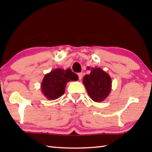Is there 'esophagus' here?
I'll return each mask as SVG.
<instances>
[{"label": "esophagus", "instance_id": "1", "mask_svg": "<svg viewBox=\"0 0 152 152\" xmlns=\"http://www.w3.org/2000/svg\"><path fill=\"white\" fill-rule=\"evenodd\" d=\"M78 75L79 80H82V73H78Z\"/></svg>", "mask_w": 152, "mask_h": 152}]
</instances>
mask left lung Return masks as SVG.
Here are the masks:
<instances>
[{"label":"left lung","mask_w":152,"mask_h":152,"mask_svg":"<svg viewBox=\"0 0 152 152\" xmlns=\"http://www.w3.org/2000/svg\"><path fill=\"white\" fill-rule=\"evenodd\" d=\"M88 69L90 70L89 67ZM82 83L94 102L103 101L111 91V78L101 68H92L91 73L83 78Z\"/></svg>","instance_id":"1"}]
</instances>
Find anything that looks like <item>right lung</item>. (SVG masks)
<instances>
[{
	"label": "right lung",
	"mask_w": 152,
	"mask_h": 152,
	"mask_svg": "<svg viewBox=\"0 0 152 152\" xmlns=\"http://www.w3.org/2000/svg\"><path fill=\"white\" fill-rule=\"evenodd\" d=\"M78 76L70 69L56 68L46 74L41 84V91L46 99L56 100L64 94L67 82L78 80Z\"/></svg>",
	"instance_id": "add662e5"
}]
</instances>
